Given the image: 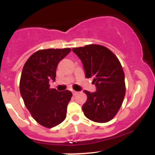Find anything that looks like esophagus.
<instances>
[{"instance_id": "34e87169", "label": "esophagus", "mask_w": 155, "mask_h": 155, "mask_svg": "<svg viewBox=\"0 0 155 155\" xmlns=\"http://www.w3.org/2000/svg\"><path fill=\"white\" fill-rule=\"evenodd\" d=\"M72 92H73V95H76L78 94V91H72Z\"/></svg>"}]
</instances>
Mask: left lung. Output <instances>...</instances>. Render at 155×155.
Here are the masks:
<instances>
[{"label": "left lung", "mask_w": 155, "mask_h": 155, "mask_svg": "<svg viewBox=\"0 0 155 155\" xmlns=\"http://www.w3.org/2000/svg\"><path fill=\"white\" fill-rule=\"evenodd\" d=\"M80 58L85 77L93 78L96 91L85 90L87 101L82 109L86 118L98 123L112 120L121 107L125 95L124 73L118 58L101 45L73 48Z\"/></svg>", "instance_id": "1"}]
</instances>
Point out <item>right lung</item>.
<instances>
[{
  "mask_svg": "<svg viewBox=\"0 0 155 155\" xmlns=\"http://www.w3.org/2000/svg\"><path fill=\"white\" fill-rule=\"evenodd\" d=\"M70 51V48L39 50L22 69L19 84L21 97L34 119L46 127L58 125L66 118L72 92L50 88L49 81L55 80L58 64Z\"/></svg>",
  "mask_w": 155,
  "mask_h": 155,
  "instance_id": "obj_1",
  "label": "right lung"
}]
</instances>
